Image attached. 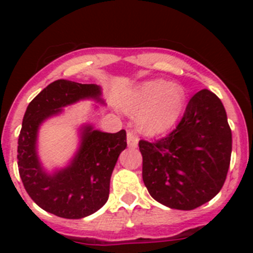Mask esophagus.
Here are the masks:
<instances>
[{
  "mask_svg": "<svg viewBox=\"0 0 253 253\" xmlns=\"http://www.w3.org/2000/svg\"><path fill=\"white\" fill-rule=\"evenodd\" d=\"M126 143H128V147L135 148V147L138 146V138L135 137L131 131H129L128 135H126Z\"/></svg>",
  "mask_w": 253,
  "mask_h": 253,
  "instance_id": "1",
  "label": "esophagus"
}]
</instances>
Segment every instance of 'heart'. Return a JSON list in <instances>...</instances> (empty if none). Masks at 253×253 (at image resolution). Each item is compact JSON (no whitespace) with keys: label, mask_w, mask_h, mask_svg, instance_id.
<instances>
[{"label":"heart","mask_w":253,"mask_h":253,"mask_svg":"<svg viewBox=\"0 0 253 253\" xmlns=\"http://www.w3.org/2000/svg\"><path fill=\"white\" fill-rule=\"evenodd\" d=\"M184 86L167 80H148L125 88L118 104L124 113L137 115V128L147 137L169 133L186 107Z\"/></svg>","instance_id":"obj_1"}]
</instances>
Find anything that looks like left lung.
Segmentation results:
<instances>
[{
  "label": "left lung",
  "instance_id": "1",
  "mask_svg": "<svg viewBox=\"0 0 253 253\" xmlns=\"http://www.w3.org/2000/svg\"><path fill=\"white\" fill-rule=\"evenodd\" d=\"M143 181L149 195L171 209L193 210L220 191L229 169L232 131L222 101L209 90L190 99L169 137L140 140Z\"/></svg>",
  "mask_w": 253,
  "mask_h": 253
}]
</instances>
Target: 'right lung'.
<instances>
[{"instance_id": "obj_1", "label": "right lung", "mask_w": 253, "mask_h": 253, "mask_svg": "<svg viewBox=\"0 0 253 253\" xmlns=\"http://www.w3.org/2000/svg\"><path fill=\"white\" fill-rule=\"evenodd\" d=\"M101 96L102 88L97 84L58 80L29 104L22 119L17 146L22 184L35 204L60 218L81 219L104 207L116 161L126 148V133H105L92 123H84L77 129L78 146L72 158L66 166L49 171L39 156L40 126L80 101L105 105Z\"/></svg>"}]
</instances>
